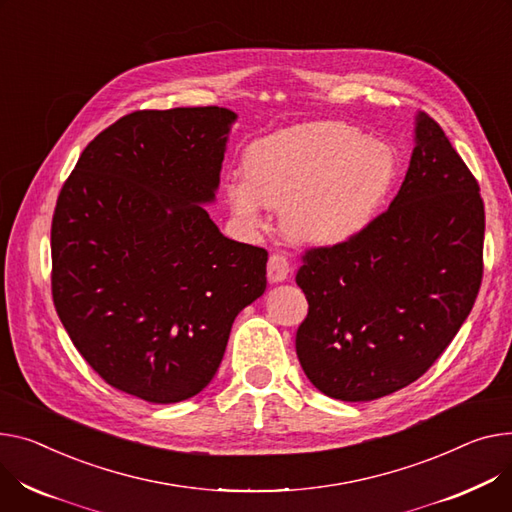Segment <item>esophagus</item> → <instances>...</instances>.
<instances>
[{"mask_svg":"<svg viewBox=\"0 0 512 512\" xmlns=\"http://www.w3.org/2000/svg\"><path fill=\"white\" fill-rule=\"evenodd\" d=\"M290 271H292V267H290V261H288V257L284 253L269 255V261H267V278H269V282H284V280H288Z\"/></svg>","mask_w":512,"mask_h":512,"instance_id":"1","label":"esophagus"}]
</instances>
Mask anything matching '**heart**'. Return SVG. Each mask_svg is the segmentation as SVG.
I'll use <instances>...</instances> for the list:
<instances>
[{
    "label": "heart",
    "instance_id": "1",
    "mask_svg": "<svg viewBox=\"0 0 512 512\" xmlns=\"http://www.w3.org/2000/svg\"><path fill=\"white\" fill-rule=\"evenodd\" d=\"M243 170L245 177L224 187L243 226L267 228V206H274L282 208L284 228L296 241L333 247L377 218L395 183L397 158L354 125L317 121L253 142Z\"/></svg>",
    "mask_w": 512,
    "mask_h": 512
}]
</instances>
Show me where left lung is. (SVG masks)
Instances as JSON below:
<instances>
[{
  "label": "left lung",
  "mask_w": 512,
  "mask_h": 512,
  "mask_svg": "<svg viewBox=\"0 0 512 512\" xmlns=\"http://www.w3.org/2000/svg\"><path fill=\"white\" fill-rule=\"evenodd\" d=\"M484 199L442 127L418 115L399 193L352 241L309 247L296 284L309 313L296 354L342 401L395 393L449 348L484 276Z\"/></svg>",
  "instance_id": "8db88e82"
}]
</instances>
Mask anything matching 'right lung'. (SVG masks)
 <instances>
[{
    "mask_svg": "<svg viewBox=\"0 0 512 512\" xmlns=\"http://www.w3.org/2000/svg\"><path fill=\"white\" fill-rule=\"evenodd\" d=\"M234 119L133 111L84 148L57 197L55 311L102 381L150 403L208 387L234 317L265 292L267 251L226 238L199 206Z\"/></svg>",
    "mask_w": 512,
    "mask_h": 512,
    "instance_id": "add662e5",
    "label": "right lung"
}]
</instances>
